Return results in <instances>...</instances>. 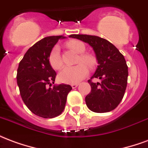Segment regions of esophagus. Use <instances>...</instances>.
I'll return each instance as SVG.
<instances>
[{
	"mask_svg": "<svg viewBox=\"0 0 148 148\" xmlns=\"http://www.w3.org/2000/svg\"><path fill=\"white\" fill-rule=\"evenodd\" d=\"M78 86V83H74V84H71V86H72V88L73 89H74V88H76V87Z\"/></svg>",
	"mask_w": 148,
	"mask_h": 148,
	"instance_id": "34e87169",
	"label": "esophagus"
}]
</instances>
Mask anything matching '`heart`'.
<instances>
[{"instance_id": "heart-1", "label": "heart", "mask_w": 148, "mask_h": 148, "mask_svg": "<svg viewBox=\"0 0 148 148\" xmlns=\"http://www.w3.org/2000/svg\"><path fill=\"white\" fill-rule=\"evenodd\" d=\"M68 46L73 51L78 54L83 53L86 50V47L83 42L77 41V40H73V41L69 42ZM79 61L83 62L89 66H92L94 63L93 58L90 55H81ZM49 62L51 66V67L55 70L60 69L62 66V62L61 56H60V47L58 45H55L51 50L49 55ZM85 64L80 63L74 66H65L59 72L58 79L64 83L74 84L79 82L89 73V69L86 66L87 64Z\"/></svg>"}]
</instances>
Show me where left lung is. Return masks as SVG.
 <instances>
[{
  "label": "left lung",
  "mask_w": 148,
  "mask_h": 148,
  "mask_svg": "<svg viewBox=\"0 0 148 148\" xmlns=\"http://www.w3.org/2000/svg\"><path fill=\"white\" fill-rule=\"evenodd\" d=\"M71 38L89 43L96 55L97 67L88 82L91 92L86 97L87 107L94 112H107L116 109L127 87V66L124 55L107 39L96 36L71 35ZM99 78L101 83H93Z\"/></svg>",
  "instance_id": "obj_1"
}]
</instances>
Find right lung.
<instances>
[{"label": "right lung", "mask_w": 148, "mask_h": 148, "mask_svg": "<svg viewBox=\"0 0 148 148\" xmlns=\"http://www.w3.org/2000/svg\"><path fill=\"white\" fill-rule=\"evenodd\" d=\"M62 36H47L27 50L17 69V85L22 100L34 114L53 118L64 110L70 85L55 84L56 73L49 62V55Z\"/></svg>", "instance_id": "obj_1"}]
</instances>
